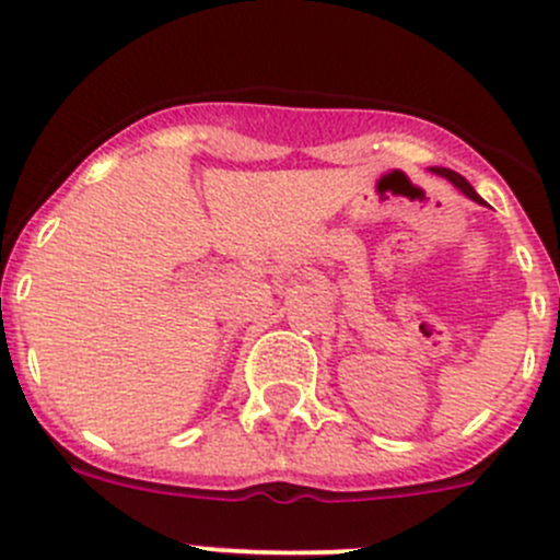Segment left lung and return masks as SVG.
<instances>
[{
  "instance_id": "8db88e82",
  "label": "left lung",
  "mask_w": 560,
  "mask_h": 560,
  "mask_svg": "<svg viewBox=\"0 0 560 560\" xmlns=\"http://www.w3.org/2000/svg\"><path fill=\"white\" fill-rule=\"evenodd\" d=\"M431 171L436 173V175H442V178H447L450 184H453V186H457V189H460L463 195L468 197V200H474V202H479V206H485V200H482V197H479L477 191H474V186L468 184V180L463 178V175H457L455 171H450V167H431Z\"/></svg>"
}]
</instances>
